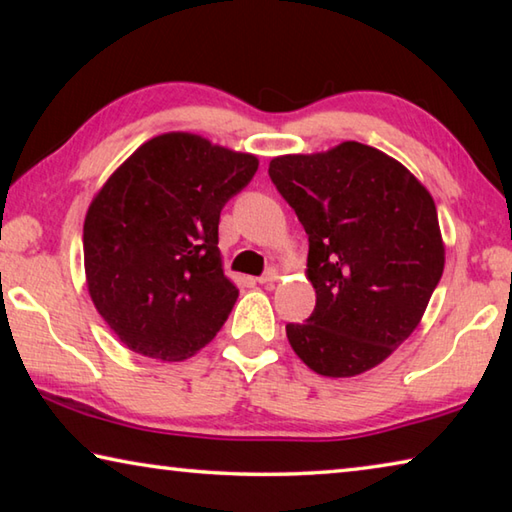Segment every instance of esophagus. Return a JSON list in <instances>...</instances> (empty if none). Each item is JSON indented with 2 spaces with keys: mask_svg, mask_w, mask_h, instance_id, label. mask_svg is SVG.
<instances>
[{
  "mask_svg": "<svg viewBox=\"0 0 512 512\" xmlns=\"http://www.w3.org/2000/svg\"><path fill=\"white\" fill-rule=\"evenodd\" d=\"M277 277H280V273H277L275 268H268V271H266L264 275L257 277V282H259V284H273V282L277 280Z\"/></svg>",
  "mask_w": 512,
  "mask_h": 512,
  "instance_id": "34e87169",
  "label": "esophagus"
}]
</instances>
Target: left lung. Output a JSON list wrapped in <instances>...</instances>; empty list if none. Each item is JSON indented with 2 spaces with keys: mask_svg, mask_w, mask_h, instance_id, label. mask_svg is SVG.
Here are the masks:
<instances>
[{
  "mask_svg": "<svg viewBox=\"0 0 512 512\" xmlns=\"http://www.w3.org/2000/svg\"><path fill=\"white\" fill-rule=\"evenodd\" d=\"M309 237L316 307L289 323L293 352L325 377L379 366L418 327L445 268L436 203L386 153L343 142L268 164Z\"/></svg>",
  "mask_w": 512,
  "mask_h": 512,
  "instance_id": "8db88e82",
  "label": "left lung"
}]
</instances>
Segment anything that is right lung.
<instances>
[{
	"label": "right lung",
	"instance_id": "add662e5",
	"mask_svg": "<svg viewBox=\"0 0 512 512\" xmlns=\"http://www.w3.org/2000/svg\"><path fill=\"white\" fill-rule=\"evenodd\" d=\"M257 167L250 153L167 133L94 196L83 225L88 291L128 350L183 361L228 320L239 289L223 275L219 219Z\"/></svg>",
	"mask_w": 512,
	"mask_h": 512
}]
</instances>
